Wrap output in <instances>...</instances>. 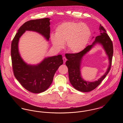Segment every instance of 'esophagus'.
Wrapping results in <instances>:
<instances>
[{"instance_id":"esophagus-1","label":"esophagus","mask_w":123,"mask_h":123,"mask_svg":"<svg viewBox=\"0 0 123 123\" xmlns=\"http://www.w3.org/2000/svg\"><path fill=\"white\" fill-rule=\"evenodd\" d=\"M62 59H63V63H65V62H66V60H67L66 58L65 57H63Z\"/></svg>"}]
</instances>
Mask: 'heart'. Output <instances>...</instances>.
I'll return each mask as SVG.
<instances>
[{"label":"heart","instance_id":"b5f03b06","mask_svg":"<svg viewBox=\"0 0 123 123\" xmlns=\"http://www.w3.org/2000/svg\"><path fill=\"white\" fill-rule=\"evenodd\" d=\"M56 34L50 35L53 47L61 50L66 46L69 52L78 53L83 51L88 45L91 35V30L84 23L69 21L63 22L56 28Z\"/></svg>","mask_w":123,"mask_h":123}]
</instances>
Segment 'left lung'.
Returning a JSON list of instances; mask_svg holds the SVG:
<instances>
[{
    "label": "left lung",
    "instance_id": "8db88e82",
    "mask_svg": "<svg viewBox=\"0 0 123 123\" xmlns=\"http://www.w3.org/2000/svg\"><path fill=\"white\" fill-rule=\"evenodd\" d=\"M99 35L91 45L87 46L83 51L77 53H66L67 59L66 65L68 68L69 80L72 86L76 89L84 92H89L97 88L105 78L110 70L113 54V43L106 33L104 28L100 25L99 28ZM96 44L101 45L105 49L109 60V65L105 73L98 81L89 82L84 80L81 76L80 66L83 56Z\"/></svg>",
    "mask_w": 123,
    "mask_h": 123
}]
</instances>
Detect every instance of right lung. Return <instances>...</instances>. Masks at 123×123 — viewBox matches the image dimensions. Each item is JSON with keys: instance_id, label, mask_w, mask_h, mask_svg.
Segmentation results:
<instances>
[{"instance_id": "right-lung-1", "label": "right lung", "mask_w": 123, "mask_h": 123, "mask_svg": "<svg viewBox=\"0 0 123 123\" xmlns=\"http://www.w3.org/2000/svg\"><path fill=\"white\" fill-rule=\"evenodd\" d=\"M50 20L49 18H44L25 23L18 29L11 43V55L15 77L24 88L34 93L44 92L50 86L55 73L63 64L62 56L59 54L48 57L36 65L28 64L20 56L18 42L26 31L37 32L48 41L50 34Z\"/></svg>"}]
</instances>
